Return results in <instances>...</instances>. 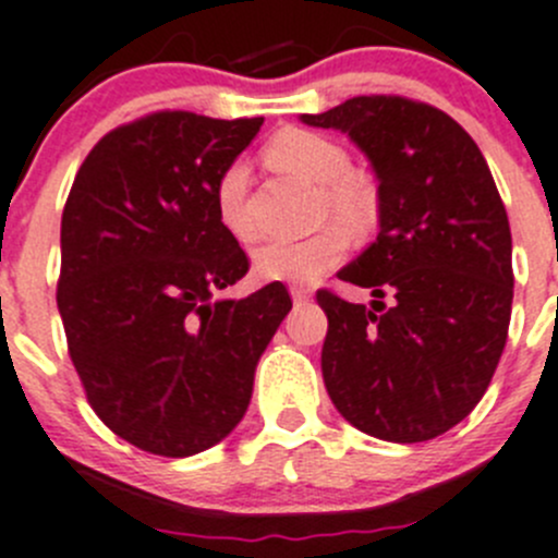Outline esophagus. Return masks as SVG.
Wrapping results in <instances>:
<instances>
[{
    "label": "esophagus",
    "mask_w": 558,
    "mask_h": 558,
    "mask_svg": "<svg viewBox=\"0 0 558 558\" xmlns=\"http://www.w3.org/2000/svg\"><path fill=\"white\" fill-rule=\"evenodd\" d=\"M311 296H314V289H311V286H291V300H294V303H305Z\"/></svg>",
    "instance_id": "34e87169"
}]
</instances>
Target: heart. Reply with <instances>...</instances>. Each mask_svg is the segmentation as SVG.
I'll use <instances>...</instances> for the list:
<instances>
[{
    "mask_svg": "<svg viewBox=\"0 0 558 558\" xmlns=\"http://www.w3.org/2000/svg\"><path fill=\"white\" fill-rule=\"evenodd\" d=\"M264 159L280 173L319 186L316 222L319 231L296 242H269L255 250V275L283 283H314L330 272L350 250V236L377 231L383 217L379 190L366 173L352 170L350 150L338 140L311 129H283L264 145ZM215 211L226 233L247 244L255 239L247 211V168L231 161L215 184Z\"/></svg>",
    "mask_w": 558,
    "mask_h": 558,
    "instance_id": "b5f03b06",
    "label": "heart"
}]
</instances>
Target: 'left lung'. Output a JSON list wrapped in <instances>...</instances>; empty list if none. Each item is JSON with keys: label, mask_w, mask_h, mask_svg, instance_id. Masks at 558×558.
<instances>
[{"label": "left lung", "mask_w": 558, "mask_h": 558, "mask_svg": "<svg viewBox=\"0 0 558 558\" xmlns=\"http://www.w3.org/2000/svg\"><path fill=\"white\" fill-rule=\"evenodd\" d=\"M303 121L350 134L383 201L377 242L338 272L372 289V308L316 291L327 393L366 435L432 440L476 408L507 347L512 233L496 181L471 134L415 98L355 96Z\"/></svg>", "instance_id": "obj_1"}]
</instances>
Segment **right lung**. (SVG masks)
<instances>
[{"label":"right lung","mask_w":558,"mask_h":558,"mask_svg":"<svg viewBox=\"0 0 558 558\" xmlns=\"http://www.w3.org/2000/svg\"><path fill=\"white\" fill-rule=\"evenodd\" d=\"M262 123L148 112L104 134L68 192L57 278L68 355L98 418L150 454L220 444L291 311L280 280L215 300L250 269L217 220V175Z\"/></svg>","instance_id":"1"}]
</instances>
